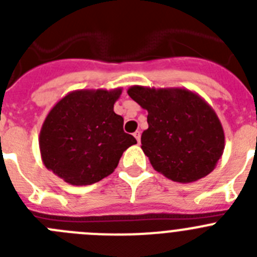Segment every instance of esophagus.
<instances>
[{
  "label": "esophagus",
  "instance_id": "1",
  "mask_svg": "<svg viewBox=\"0 0 257 257\" xmlns=\"http://www.w3.org/2000/svg\"><path fill=\"white\" fill-rule=\"evenodd\" d=\"M134 136H135V139L138 140V143L140 144V136H142L140 135V131H136V133H134Z\"/></svg>",
  "mask_w": 257,
  "mask_h": 257
}]
</instances>
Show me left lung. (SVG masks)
Segmentation results:
<instances>
[{"instance_id": "obj_1", "label": "left lung", "mask_w": 257, "mask_h": 257, "mask_svg": "<svg viewBox=\"0 0 257 257\" xmlns=\"http://www.w3.org/2000/svg\"><path fill=\"white\" fill-rule=\"evenodd\" d=\"M127 94L148 110L142 149L156 171L183 184L213 171L225 148V135L219 117L203 97L187 88L138 85Z\"/></svg>"}]
</instances>
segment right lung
<instances>
[{"label": "right lung", "instance_id": "obj_1", "mask_svg": "<svg viewBox=\"0 0 257 257\" xmlns=\"http://www.w3.org/2000/svg\"><path fill=\"white\" fill-rule=\"evenodd\" d=\"M122 88L76 90L61 97L40 131L45 167L70 185H90L112 174L136 139L113 108Z\"/></svg>", "mask_w": 257, "mask_h": 257}]
</instances>
